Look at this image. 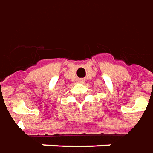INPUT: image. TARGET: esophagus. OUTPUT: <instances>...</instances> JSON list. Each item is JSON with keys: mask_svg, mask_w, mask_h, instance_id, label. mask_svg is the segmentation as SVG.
<instances>
[{"mask_svg": "<svg viewBox=\"0 0 153 153\" xmlns=\"http://www.w3.org/2000/svg\"><path fill=\"white\" fill-rule=\"evenodd\" d=\"M80 82H83V80H80Z\"/></svg>", "mask_w": 153, "mask_h": 153, "instance_id": "1", "label": "esophagus"}]
</instances>
